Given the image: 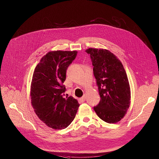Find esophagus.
Wrapping results in <instances>:
<instances>
[{"label": "esophagus", "instance_id": "34e87169", "mask_svg": "<svg viewBox=\"0 0 159 159\" xmlns=\"http://www.w3.org/2000/svg\"><path fill=\"white\" fill-rule=\"evenodd\" d=\"M80 100L82 102H84V101H85V95H84L82 98H80Z\"/></svg>", "mask_w": 159, "mask_h": 159}]
</instances>
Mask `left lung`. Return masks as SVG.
I'll list each match as a JSON object with an SVG mask.
<instances>
[{
  "instance_id": "1",
  "label": "left lung",
  "mask_w": 159,
  "mask_h": 159,
  "mask_svg": "<svg viewBox=\"0 0 159 159\" xmlns=\"http://www.w3.org/2000/svg\"><path fill=\"white\" fill-rule=\"evenodd\" d=\"M93 74L101 99L93 107L98 116L109 124L120 121L130 104V88L125 69L111 52L90 48Z\"/></svg>"
}]
</instances>
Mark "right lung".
Masks as SVG:
<instances>
[{"mask_svg": "<svg viewBox=\"0 0 159 159\" xmlns=\"http://www.w3.org/2000/svg\"><path fill=\"white\" fill-rule=\"evenodd\" d=\"M77 51L48 52L37 65L32 76L31 98L38 117L48 127L64 129L74 119L79 104L72 96L64 97L66 70Z\"/></svg>", "mask_w": 159, "mask_h": 159, "instance_id": "add662e5", "label": "right lung"}]
</instances>
